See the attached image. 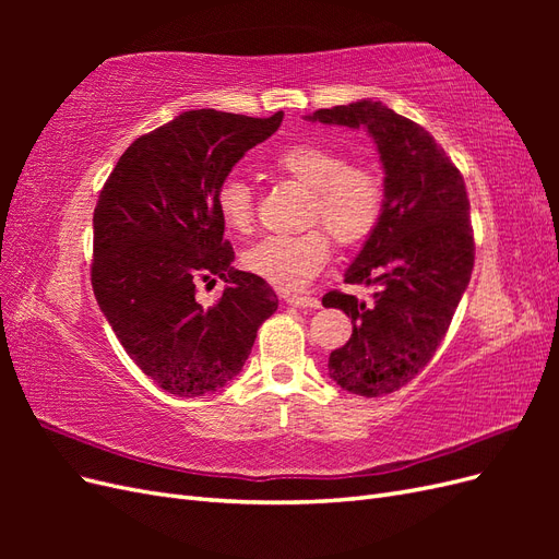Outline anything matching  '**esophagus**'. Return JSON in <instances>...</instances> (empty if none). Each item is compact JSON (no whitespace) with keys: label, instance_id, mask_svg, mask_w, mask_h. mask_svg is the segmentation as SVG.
<instances>
[{"label":"esophagus","instance_id":"34e87169","mask_svg":"<svg viewBox=\"0 0 559 559\" xmlns=\"http://www.w3.org/2000/svg\"><path fill=\"white\" fill-rule=\"evenodd\" d=\"M284 300L294 308H306V310H317L321 306L319 298H312V296H284Z\"/></svg>","mask_w":559,"mask_h":559}]
</instances>
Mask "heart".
Here are the masks:
<instances>
[{"mask_svg":"<svg viewBox=\"0 0 559 559\" xmlns=\"http://www.w3.org/2000/svg\"><path fill=\"white\" fill-rule=\"evenodd\" d=\"M273 167L310 189L308 224H324L337 245L357 247L376 230L384 189L370 165L347 163L329 146L300 142L282 148ZM216 212L230 230H251L257 214L251 186L238 177L226 179L216 191ZM329 253V235L314 228L302 235H270L245 253V265L280 292H302L326 265Z\"/></svg>","mask_w":559,"mask_h":559,"instance_id":"obj_1","label":"heart"}]
</instances>
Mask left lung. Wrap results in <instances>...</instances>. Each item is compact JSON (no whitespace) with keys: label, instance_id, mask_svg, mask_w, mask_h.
<instances>
[{"label":"left lung","instance_id":"left-lung-1","mask_svg":"<svg viewBox=\"0 0 559 559\" xmlns=\"http://www.w3.org/2000/svg\"><path fill=\"white\" fill-rule=\"evenodd\" d=\"M308 121L364 128L384 170L382 216L345 273L376 284L373 302L329 292L324 308L352 319V337L329 357L345 392L384 396L408 384L436 354L473 270L468 195L460 170L431 134L376 99L319 109Z\"/></svg>","mask_w":559,"mask_h":559}]
</instances>
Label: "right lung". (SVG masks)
Here are the masks:
<instances>
[{"label": "right lung", "mask_w": 559, "mask_h": 559, "mask_svg": "<svg viewBox=\"0 0 559 559\" xmlns=\"http://www.w3.org/2000/svg\"><path fill=\"white\" fill-rule=\"evenodd\" d=\"M282 118L183 111L134 140L99 191L91 265L97 306L128 357L167 394L205 396L235 380L259 326L277 310L273 286L230 265L216 191ZM210 276L229 286L205 309L194 282Z\"/></svg>", "instance_id": "add662e5"}]
</instances>
